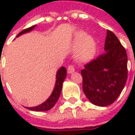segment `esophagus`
<instances>
[{
	"instance_id": "obj_1",
	"label": "esophagus",
	"mask_w": 135,
	"mask_h": 135,
	"mask_svg": "<svg viewBox=\"0 0 135 135\" xmlns=\"http://www.w3.org/2000/svg\"><path fill=\"white\" fill-rule=\"evenodd\" d=\"M75 71V69L74 67L73 66H69L67 68V71L68 74H73Z\"/></svg>"
}]
</instances>
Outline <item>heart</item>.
Wrapping results in <instances>:
<instances>
[{
	"instance_id": "1",
	"label": "heart",
	"mask_w": 135,
	"mask_h": 135,
	"mask_svg": "<svg viewBox=\"0 0 135 135\" xmlns=\"http://www.w3.org/2000/svg\"><path fill=\"white\" fill-rule=\"evenodd\" d=\"M73 45L77 47L75 53L76 59L82 61H89L96 55L98 45L95 40L90 35L79 31L74 36Z\"/></svg>"
}]
</instances>
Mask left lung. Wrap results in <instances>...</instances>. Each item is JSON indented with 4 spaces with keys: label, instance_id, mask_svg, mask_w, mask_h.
Returning <instances> with one entry per match:
<instances>
[{
    "label": "left lung",
    "instance_id": "left-lung-1",
    "mask_svg": "<svg viewBox=\"0 0 135 135\" xmlns=\"http://www.w3.org/2000/svg\"><path fill=\"white\" fill-rule=\"evenodd\" d=\"M105 53L85 65L81 71L83 91L93 104L105 107L112 104L127 79V55L114 34L107 31Z\"/></svg>",
    "mask_w": 135,
    "mask_h": 135
}]
</instances>
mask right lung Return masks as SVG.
Segmentation results:
<instances>
[{
  "mask_svg": "<svg viewBox=\"0 0 135 135\" xmlns=\"http://www.w3.org/2000/svg\"><path fill=\"white\" fill-rule=\"evenodd\" d=\"M36 27V25H34L31 27L26 29L25 30L22 31L20 33L16 36V37H18L19 36L22 35L24 34L30 32L31 31H32ZM66 77V68L62 66L59 69V70L56 72V83H55V86L53 88V92L50 95L49 98H47L45 102L40 105H38L35 107H26L27 109L31 110H35V111H46L51 109L55 105L56 102L58 101L60 95H61V92L62 90V85L64 83V79Z\"/></svg>",
  "mask_w": 135,
  "mask_h": 135,
  "instance_id": "right-lung-1",
  "label": "right lung"
}]
</instances>
